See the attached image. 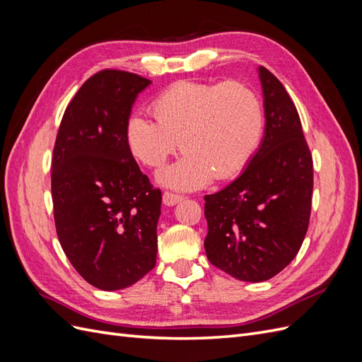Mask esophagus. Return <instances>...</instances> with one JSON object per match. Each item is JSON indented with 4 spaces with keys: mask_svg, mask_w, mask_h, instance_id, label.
I'll use <instances>...</instances> for the list:
<instances>
[{
    "mask_svg": "<svg viewBox=\"0 0 362 362\" xmlns=\"http://www.w3.org/2000/svg\"><path fill=\"white\" fill-rule=\"evenodd\" d=\"M184 199L182 194H177V193H172V192H164L163 193V202L164 205H175L178 204L180 201Z\"/></svg>",
    "mask_w": 362,
    "mask_h": 362,
    "instance_id": "esophagus-1",
    "label": "esophagus"
}]
</instances>
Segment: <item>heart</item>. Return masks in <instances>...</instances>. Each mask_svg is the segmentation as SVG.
<instances>
[{
	"label": "heart",
	"instance_id": "b5f03b06",
	"mask_svg": "<svg viewBox=\"0 0 362 362\" xmlns=\"http://www.w3.org/2000/svg\"><path fill=\"white\" fill-rule=\"evenodd\" d=\"M154 120L128 119V148L141 164L161 168L180 146L187 152L160 173V181L178 190L201 189L213 177L226 180L242 172L264 137V108L250 87L182 80L151 103Z\"/></svg>",
	"mask_w": 362,
	"mask_h": 362
}]
</instances>
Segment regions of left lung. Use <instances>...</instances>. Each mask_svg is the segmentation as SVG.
Returning <instances> with one entry per match:
<instances>
[{"label": "left lung", "mask_w": 362, "mask_h": 362, "mask_svg": "<svg viewBox=\"0 0 362 362\" xmlns=\"http://www.w3.org/2000/svg\"><path fill=\"white\" fill-rule=\"evenodd\" d=\"M266 133L245 172L205 196V252L240 281L261 282L286 269L308 231L313 156L286 87L259 66Z\"/></svg>", "instance_id": "1"}]
</instances>
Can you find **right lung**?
<instances>
[{"instance_id": "1", "label": "right lung", "mask_w": 362, "mask_h": 362, "mask_svg": "<svg viewBox=\"0 0 362 362\" xmlns=\"http://www.w3.org/2000/svg\"><path fill=\"white\" fill-rule=\"evenodd\" d=\"M148 84L119 69L92 75L64 110L52 151L59 242L100 290L133 286L157 262L161 190L141 173L125 137L131 107Z\"/></svg>"}]
</instances>
